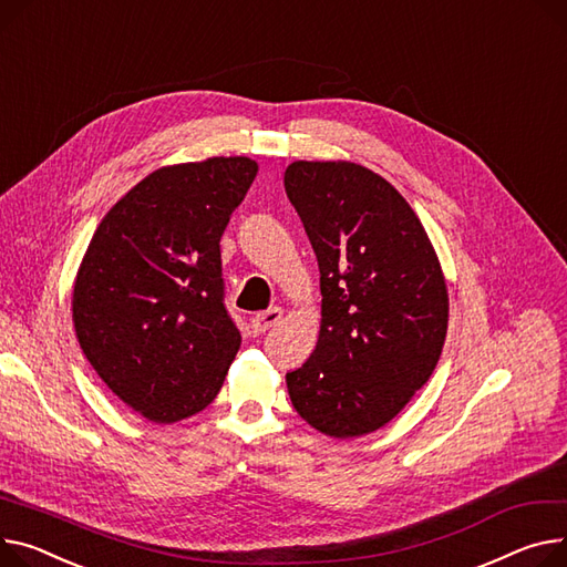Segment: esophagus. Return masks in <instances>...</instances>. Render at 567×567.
Returning a JSON list of instances; mask_svg holds the SVG:
<instances>
[{
	"instance_id": "34e87169",
	"label": "esophagus",
	"mask_w": 567,
	"mask_h": 567,
	"mask_svg": "<svg viewBox=\"0 0 567 567\" xmlns=\"http://www.w3.org/2000/svg\"><path fill=\"white\" fill-rule=\"evenodd\" d=\"M280 319H282V310H280V308H269V310H264V312L255 315V319H252V330H255V334H261V332L271 330Z\"/></svg>"
}]
</instances>
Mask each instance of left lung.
I'll return each mask as SVG.
<instances>
[{
  "label": "left lung",
  "instance_id": "8db88e82",
  "mask_svg": "<svg viewBox=\"0 0 567 567\" xmlns=\"http://www.w3.org/2000/svg\"><path fill=\"white\" fill-rule=\"evenodd\" d=\"M285 192L317 252L321 332L287 373L296 412L330 437L385 426L440 360L449 298L417 214L364 166L293 162Z\"/></svg>",
  "mask_w": 567,
  "mask_h": 567
}]
</instances>
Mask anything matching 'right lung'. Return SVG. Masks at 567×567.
<instances>
[{
	"instance_id": "add662e5",
	"label": "right lung",
	"mask_w": 567,
	"mask_h": 567,
	"mask_svg": "<svg viewBox=\"0 0 567 567\" xmlns=\"http://www.w3.org/2000/svg\"><path fill=\"white\" fill-rule=\"evenodd\" d=\"M257 164L159 168L109 209L72 291L80 347L106 388L157 424L207 408L241 334L225 308L220 237Z\"/></svg>"
}]
</instances>
